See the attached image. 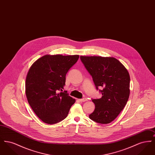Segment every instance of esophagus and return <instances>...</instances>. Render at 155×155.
I'll return each mask as SVG.
<instances>
[{
    "mask_svg": "<svg viewBox=\"0 0 155 155\" xmlns=\"http://www.w3.org/2000/svg\"><path fill=\"white\" fill-rule=\"evenodd\" d=\"M78 101L80 102H84L85 101H87V99L86 97H84V98H82V99H78Z\"/></svg>",
    "mask_w": 155,
    "mask_h": 155,
    "instance_id": "34e87169",
    "label": "esophagus"
}]
</instances>
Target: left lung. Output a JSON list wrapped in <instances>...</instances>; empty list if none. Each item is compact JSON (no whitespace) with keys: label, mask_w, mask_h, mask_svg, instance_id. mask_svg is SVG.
Segmentation results:
<instances>
[{"label":"left lung","mask_w":155,"mask_h":155,"mask_svg":"<svg viewBox=\"0 0 155 155\" xmlns=\"http://www.w3.org/2000/svg\"><path fill=\"white\" fill-rule=\"evenodd\" d=\"M80 59L92 76L96 89L102 95L101 98L92 99L95 109L89 117L97 123H110L118 116L128 101L130 92L129 73L114 58L80 56Z\"/></svg>","instance_id":"1"}]
</instances>
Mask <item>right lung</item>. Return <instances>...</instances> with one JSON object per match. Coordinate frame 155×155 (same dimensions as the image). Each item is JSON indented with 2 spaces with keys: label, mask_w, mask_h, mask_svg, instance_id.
<instances>
[{
  "label": "right lung",
  "mask_w": 155,
  "mask_h": 155,
  "mask_svg": "<svg viewBox=\"0 0 155 155\" xmlns=\"http://www.w3.org/2000/svg\"><path fill=\"white\" fill-rule=\"evenodd\" d=\"M78 55H45L30 67L26 77L25 94L37 116L54 124L66 117L75 100L64 91L66 75Z\"/></svg>",
  "instance_id": "right-lung-1"
}]
</instances>
